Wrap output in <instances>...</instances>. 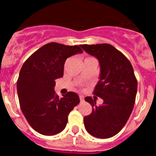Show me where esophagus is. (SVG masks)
<instances>
[{
  "label": "esophagus",
  "instance_id": "obj_1",
  "mask_svg": "<svg viewBox=\"0 0 156 156\" xmlns=\"http://www.w3.org/2000/svg\"><path fill=\"white\" fill-rule=\"evenodd\" d=\"M80 101H84V97L83 95H80Z\"/></svg>",
  "mask_w": 156,
  "mask_h": 156
}]
</instances>
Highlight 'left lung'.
<instances>
[{"label": "left lung", "mask_w": 156, "mask_h": 156, "mask_svg": "<svg viewBox=\"0 0 156 156\" xmlns=\"http://www.w3.org/2000/svg\"><path fill=\"white\" fill-rule=\"evenodd\" d=\"M87 54L98 60L99 80L94 94L103 99L101 105L86 97L92 112L84 116L87 131L98 138H108L120 131L127 122L134 105L137 82L131 63L119 51L108 44H82Z\"/></svg>", "instance_id": "8db88e82"}]
</instances>
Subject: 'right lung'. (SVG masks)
Returning a JSON list of instances; mask_svg holds the SVG:
<instances>
[{
  "mask_svg": "<svg viewBox=\"0 0 156 156\" xmlns=\"http://www.w3.org/2000/svg\"><path fill=\"white\" fill-rule=\"evenodd\" d=\"M83 53L80 46L52 42L34 52L25 62L17 81V92L23 115L36 131L55 135L62 131L68 115L80 103L76 93L59 98L55 91V80L63 76L65 62Z\"/></svg>",
  "mask_w": 156,
  "mask_h": 156,
  "instance_id": "right-lung-1",
  "label": "right lung"
}]
</instances>
